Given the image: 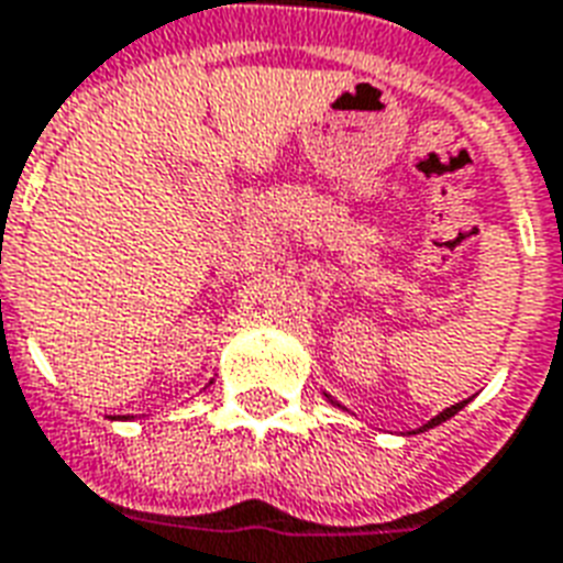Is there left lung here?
<instances>
[{
    "mask_svg": "<svg viewBox=\"0 0 563 563\" xmlns=\"http://www.w3.org/2000/svg\"><path fill=\"white\" fill-rule=\"evenodd\" d=\"M328 398H330V396H328ZM330 401H333V398H330ZM333 405H336V401H333ZM463 407H466V401H457V405L445 407L443 413H440V416H434V419H431V422H428V424H422V428H419V431H428V428H434V424L445 422V419H452V416L457 413V410H463Z\"/></svg>",
    "mask_w": 563,
    "mask_h": 563,
    "instance_id": "obj_1",
    "label": "left lung"
}]
</instances>
